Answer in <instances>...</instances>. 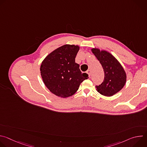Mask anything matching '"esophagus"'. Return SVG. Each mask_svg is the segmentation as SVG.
Wrapping results in <instances>:
<instances>
[{
  "label": "esophagus",
  "mask_w": 147,
  "mask_h": 147,
  "mask_svg": "<svg viewBox=\"0 0 147 147\" xmlns=\"http://www.w3.org/2000/svg\"><path fill=\"white\" fill-rule=\"evenodd\" d=\"M87 73L88 74L89 77H90V76H91V71H90V70H88L87 71Z\"/></svg>",
  "instance_id": "esophagus-1"
}]
</instances>
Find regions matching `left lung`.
<instances>
[{"label":"left lung","mask_w":147,"mask_h":147,"mask_svg":"<svg viewBox=\"0 0 147 147\" xmlns=\"http://www.w3.org/2000/svg\"><path fill=\"white\" fill-rule=\"evenodd\" d=\"M91 51L100 63L105 73L103 82L96 86V91L102 95L112 96L124 86L126 73L120 62L110 52L99 48H92Z\"/></svg>","instance_id":"1"}]
</instances>
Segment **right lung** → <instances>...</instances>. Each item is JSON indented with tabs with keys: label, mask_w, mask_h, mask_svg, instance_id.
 <instances>
[{
	"label": "right lung",
	"mask_w": 147,
	"mask_h": 147,
	"mask_svg": "<svg viewBox=\"0 0 147 147\" xmlns=\"http://www.w3.org/2000/svg\"><path fill=\"white\" fill-rule=\"evenodd\" d=\"M80 47L66 44L52 51L42 61L40 76L48 90L61 98L74 95L88 75L75 62Z\"/></svg>",
	"instance_id": "1"
}]
</instances>
